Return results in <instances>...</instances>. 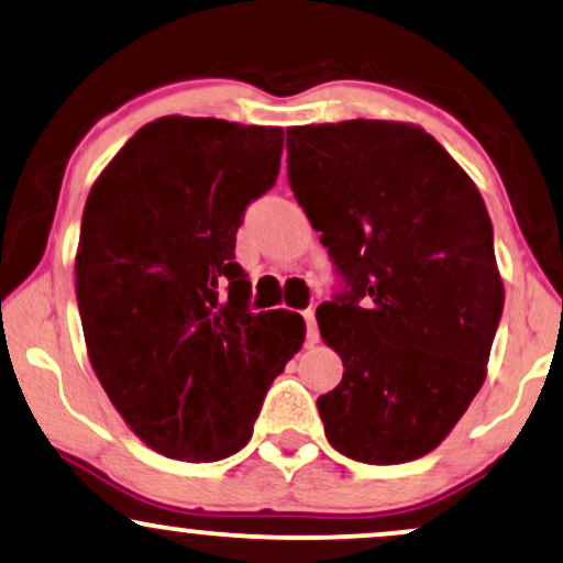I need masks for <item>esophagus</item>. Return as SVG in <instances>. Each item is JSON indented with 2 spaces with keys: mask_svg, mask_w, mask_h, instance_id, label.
Instances as JSON below:
<instances>
[{
  "mask_svg": "<svg viewBox=\"0 0 563 563\" xmlns=\"http://www.w3.org/2000/svg\"><path fill=\"white\" fill-rule=\"evenodd\" d=\"M303 322H306V343H317V340H319V330H317L314 309H306V311H303Z\"/></svg>",
  "mask_w": 563,
  "mask_h": 563,
  "instance_id": "1",
  "label": "esophagus"
}]
</instances>
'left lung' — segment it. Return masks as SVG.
Wrapping results in <instances>:
<instances>
[{"instance_id": "8db88e82", "label": "left lung", "mask_w": 563, "mask_h": 563, "mask_svg": "<svg viewBox=\"0 0 563 563\" xmlns=\"http://www.w3.org/2000/svg\"><path fill=\"white\" fill-rule=\"evenodd\" d=\"M288 181L340 288L317 309L343 382L317 400L366 465L429 454L486 379L504 311L481 191L431 134L351 119L288 130Z\"/></svg>"}]
</instances>
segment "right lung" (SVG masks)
<instances>
[{
    "instance_id": "right-lung-1",
    "label": "right lung",
    "mask_w": 563,
    "mask_h": 563,
    "mask_svg": "<svg viewBox=\"0 0 563 563\" xmlns=\"http://www.w3.org/2000/svg\"><path fill=\"white\" fill-rule=\"evenodd\" d=\"M280 126L163 117L92 184L77 249L90 364L130 429L174 460L252 439L269 384L301 347L294 311H249L236 231L280 170Z\"/></svg>"
}]
</instances>
